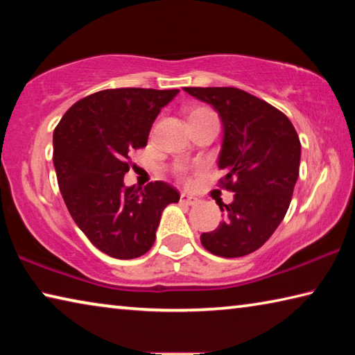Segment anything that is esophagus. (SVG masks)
<instances>
[{
    "label": "esophagus",
    "instance_id": "obj_1",
    "mask_svg": "<svg viewBox=\"0 0 355 355\" xmlns=\"http://www.w3.org/2000/svg\"><path fill=\"white\" fill-rule=\"evenodd\" d=\"M180 202L184 203V205H196L197 199L189 194H186V192H182V196H180Z\"/></svg>",
    "mask_w": 355,
    "mask_h": 355
}]
</instances>
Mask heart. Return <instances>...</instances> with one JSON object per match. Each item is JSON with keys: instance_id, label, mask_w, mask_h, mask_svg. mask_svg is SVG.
Masks as SVG:
<instances>
[{"instance_id": "obj_1", "label": "heart", "mask_w": 355, "mask_h": 355, "mask_svg": "<svg viewBox=\"0 0 355 355\" xmlns=\"http://www.w3.org/2000/svg\"><path fill=\"white\" fill-rule=\"evenodd\" d=\"M209 114H214L211 110H209V107H207V106H194V107H191V110H189L188 119H189V122H192V120L202 119V117H205V116H209ZM177 175L180 178H184L186 173H184L183 169H178L177 171Z\"/></svg>"}]
</instances>
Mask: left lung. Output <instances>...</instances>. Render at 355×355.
<instances>
[{
  "label": "left lung",
  "mask_w": 355,
  "mask_h": 355,
  "mask_svg": "<svg viewBox=\"0 0 355 355\" xmlns=\"http://www.w3.org/2000/svg\"><path fill=\"white\" fill-rule=\"evenodd\" d=\"M211 105L224 125L219 155L222 189L233 202L218 203L224 220L202 233L208 252L236 258L249 255L271 238L290 207L299 177L300 141L284 112L236 87H184Z\"/></svg>",
  "instance_id": "left-lung-1"
}]
</instances>
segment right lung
Instances as JSON below:
<instances>
[{"label": "right lung", "mask_w": 355, "mask_h": 355, "mask_svg": "<svg viewBox=\"0 0 355 355\" xmlns=\"http://www.w3.org/2000/svg\"><path fill=\"white\" fill-rule=\"evenodd\" d=\"M178 89L120 87L87 95L69 107L53 133V163L62 199L95 248L119 260L150 250L161 213L180 200L164 182L125 188L131 153L147 146L161 107Z\"/></svg>", "instance_id": "1"}]
</instances>
